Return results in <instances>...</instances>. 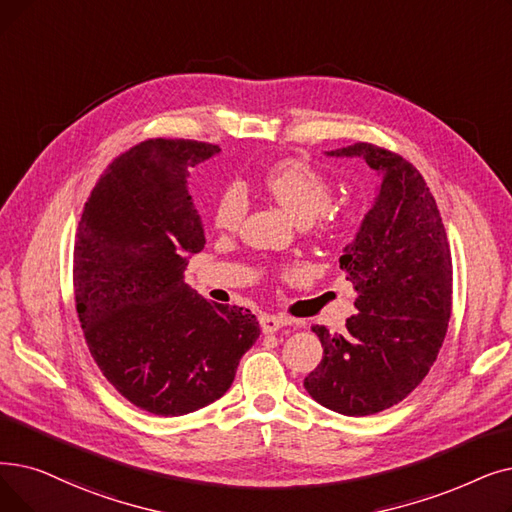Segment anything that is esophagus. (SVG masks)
I'll return each mask as SVG.
<instances>
[{
	"instance_id": "obj_1",
	"label": "esophagus",
	"mask_w": 512,
	"mask_h": 512,
	"mask_svg": "<svg viewBox=\"0 0 512 512\" xmlns=\"http://www.w3.org/2000/svg\"><path fill=\"white\" fill-rule=\"evenodd\" d=\"M259 324H261V330H263V332H276L278 328H282V326H288V324H291V320L284 318V316H274V314H261V316H259Z\"/></svg>"
}]
</instances>
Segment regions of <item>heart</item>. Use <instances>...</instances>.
I'll return each mask as SVG.
<instances>
[{
	"mask_svg": "<svg viewBox=\"0 0 512 512\" xmlns=\"http://www.w3.org/2000/svg\"><path fill=\"white\" fill-rule=\"evenodd\" d=\"M263 188L301 226L328 211L335 198L328 177L303 161H282L263 173ZM247 213V196L238 184H228L215 198L213 224L219 230H236Z\"/></svg>",
	"mask_w": 512,
	"mask_h": 512,
	"instance_id": "1",
	"label": "heart"
}]
</instances>
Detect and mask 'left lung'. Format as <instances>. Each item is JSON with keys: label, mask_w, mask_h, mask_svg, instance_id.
Returning <instances> with one entry per match:
<instances>
[{"label": "left lung", "mask_w": 512, "mask_h": 512, "mask_svg": "<svg viewBox=\"0 0 512 512\" xmlns=\"http://www.w3.org/2000/svg\"><path fill=\"white\" fill-rule=\"evenodd\" d=\"M328 157L364 159L381 188L339 263L358 291L345 332L314 326L324 355L303 387L345 416L406 399L437 360L452 314V253L435 198L399 154L358 142Z\"/></svg>", "instance_id": "1"}]
</instances>
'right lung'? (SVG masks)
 <instances>
[{"label":"right lung","mask_w":512,"mask_h":512,"mask_svg":"<svg viewBox=\"0 0 512 512\" xmlns=\"http://www.w3.org/2000/svg\"><path fill=\"white\" fill-rule=\"evenodd\" d=\"M219 146L154 138L110 163L83 207L73 284L85 343L140 410L182 416L213 404L259 337L249 309L209 303L184 282L205 230L190 171Z\"/></svg>","instance_id":"right-lung-1"}]
</instances>
